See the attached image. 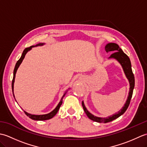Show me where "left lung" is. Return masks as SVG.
I'll use <instances>...</instances> for the list:
<instances>
[{
	"mask_svg": "<svg viewBox=\"0 0 147 147\" xmlns=\"http://www.w3.org/2000/svg\"><path fill=\"white\" fill-rule=\"evenodd\" d=\"M105 50L107 52H113L110 57H109V59L114 58L115 59H116V60L121 64L122 67H123L124 73L126 74V76L129 81L130 86L129 95L128 96H127V99L125 103V104L123 106V107L119 111H118L117 113H115L107 117H98L93 115V114L90 113V112L88 111V110H87L86 108L85 107L83 101L82 102V106L84 109V111L85 112L86 114L87 115V116L88 117L89 119H90L93 121L97 122V123H109V122H111L115 119L118 118L119 117L121 116V115H123L127 110V109L128 107V106L130 104L131 99L133 95V89L134 87H135V77H134V74L133 73L131 69V61L129 57L122 51V49L119 47L117 44L114 43H109L108 44L106 45Z\"/></svg>",
	"mask_w": 147,
	"mask_h": 147,
	"instance_id": "left-lung-1",
	"label": "left lung"
}]
</instances>
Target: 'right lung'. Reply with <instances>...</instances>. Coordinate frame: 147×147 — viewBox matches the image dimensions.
I'll use <instances>...</instances> for the list:
<instances>
[{
    "label": "right lung",
    "instance_id": "right-lung-1",
    "mask_svg": "<svg viewBox=\"0 0 147 147\" xmlns=\"http://www.w3.org/2000/svg\"><path fill=\"white\" fill-rule=\"evenodd\" d=\"M45 43H38V44L36 45L35 46H32V47H28V48H26L24 50V51L23 52V54H22L21 55V57H20V59H19V60L18 61V62H16V65H15V67H14V73H13V79H12V93H13V95H14V80H15V76H16V71L18 70V69L19 67V66H20V65L21 64L22 61H23V60L24 59V57H25V55L26 54V53L28 52L29 51H30L31 49H32V48L33 47H36V46H41V45H44ZM65 93H66V92H65L64 95L62 96V97L61 100L60 102L59 103V104L57 105V107H55V109H54V110H53L52 112H50V113L49 114H43V115H33V114H29L28 113V112L24 111V113H25V114L27 115V116H28L30 119H32L33 120H36V121H44V120H48V119H50L52 118L54 116V115L57 113V112L59 111V108H60L61 105L62 104V99H63V97L64 96V95H65Z\"/></svg>",
    "mask_w": 147,
    "mask_h": 147
}]
</instances>
